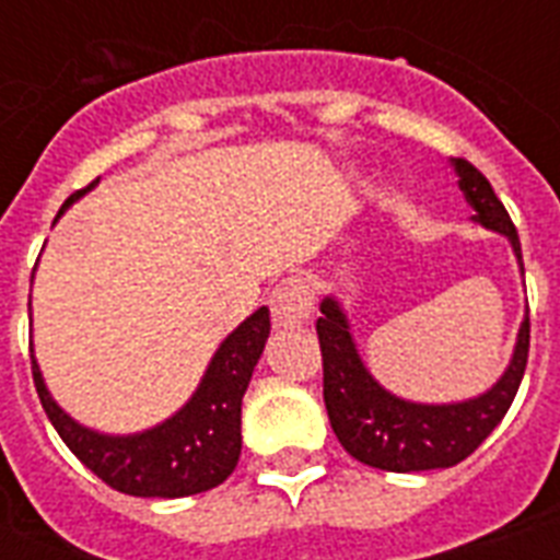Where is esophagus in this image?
Instances as JSON below:
<instances>
[{
    "label": "esophagus",
    "mask_w": 560,
    "mask_h": 560,
    "mask_svg": "<svg viewBox=\"0 0 560 560\" xmlns=\"http://www.w3.org/2000/svg\"><path fill=\"white\" fill-rule=\"evenodd\" d=\"M270 311L272 323L279 328L311 319V314H314V288H311V281L302 279V276H290V279L281 281L279 288L270 293Z\"/></svg>",
    "instance_id": "1"
}]
</instances>
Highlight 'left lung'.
<instances>
[{"instance_id":"8db88e82","label":"left lung","mask_w":560,"mask_h":560,"mask_svg":"<svg viewBox=\"0 0 560 560\" xmlns=\"http://www.w3.org/2000/svg\"><path fill=\"white\" fill-rule=\"evenodd\" d=\"M451 165L459 177L465 200L474 209V220L512 244L523 276L521 237L491 183L468 160H451ZM319 311L323 316L316 319V334L323 349L325 409L342 447L369 468L412 474L459 465L503 421L521 389L529 360V307L500 381L477 398L456 404H418L383 389L360 358L340 302L325 296Z\"/></svg>"}]
</instances>
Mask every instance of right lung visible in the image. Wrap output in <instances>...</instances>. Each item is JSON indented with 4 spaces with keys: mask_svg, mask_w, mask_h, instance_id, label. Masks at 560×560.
Wrapping results in <instances>:
<instances>
[{
    "mask_svg": "<svg viewBox=\"0 0 560 560\" xmlns=\"http://www.w3.org/2000/svg\"><path fill=\"white\" fill-rule=\"evenodd\" d=\"M95 186L98 179L74 191L60 206L57 218ZM267 337H270V311L258 307L220 342L191 398L162 424L130 435L98 433L78 424L51 398L34 354H31V372L48 421L55 424L66 447L95 477L121 494L174 500V497L202 494L220 486L235 470L241 456V400L255 363L261 360Z\"/></svg>",
    "mask_w": 560,
    "mask_h": 560,
    "instance_id": "right-lung-1",
    "label": "right lung"
}]
</instances>
